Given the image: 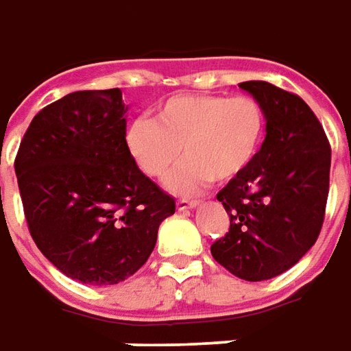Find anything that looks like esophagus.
Returning <instances> with one entry per match:
<instances>
[{
	"instance_id": "34e87169",
	"label": "esophagus",
	"mask_w": 351,
	"mask_h": 351,
	"mask_svg": "<svg viewBox=\"0 0 351 351\" xmlns=\"http://www.w3.org/2000/svg\"><path fill=\"white\" fill-rule=\"evenodd\" d=\"M178 210H189V208H196L198 206V200H187V198H180L178 200Z\"/></svg>"
}]
</instances>
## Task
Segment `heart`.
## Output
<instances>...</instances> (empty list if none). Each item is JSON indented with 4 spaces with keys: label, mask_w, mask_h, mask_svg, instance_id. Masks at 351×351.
I'll return each instance as SVG.
<instances>
[{
    "label": "heart",
    "mask_w": 351,
    "mask_h": 351,
    "mask_svg": "<svg viewBox=\"0 0 351 351\" xmlns=\"http://www.w3.org/2000/svg\"><path fill=\"white\" fill-rule=\"evenodd\" d=\"M267 111L250 94H176L160 104L156 117L136 115L124 128V147L151 180H168L176 193H195L208 181H228L259 153Z\"/></svg>",
    "instance_id": "heart-1"
}]
</instances>
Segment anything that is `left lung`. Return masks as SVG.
<instances>
[{"label":"left lung","mask_w":351,"mask_h":351,"mask_svg":"<svg viewBox=\"0 0 351 351\" xmlns=\"http://www.w3.org/2000/svg\"><path fill=\"white\" fill-rule=\"evenodd\" d=\"M265 106L267 138L217 193L228 232L211 243L230 274L263 282L297 265L317 240L329 196L330 145L306 101L267 81L238 84Z\"/></svg>","instance_id":"left-lung-1"}]
</instances>
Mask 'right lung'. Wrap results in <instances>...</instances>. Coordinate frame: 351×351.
Listing matches in <instances>:
<instances>
[{"label": "right lung", "instance_id": "add662e5", "mask_svg": "<svg viewBox=\"0 0 351 351\" xmlns=\"http://www.w3.org/2000/svg\"><path fill=\"white\" fill-rule=\"evenodd\" d=\"M121 88L77 90L43 108L14 158L29 234L71 280L113 285L138 272L176 200L124 147Z\"/></svg>", "mask_w": 351, "mask_h": 351}]
</instances>
